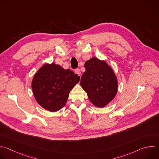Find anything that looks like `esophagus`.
<instances>
[{
    "instance_id": "34e87169",
    "label": "esophagus",
    "mask_w": 159,
    "mask_h": 159,
    "mask_svg": "<svg viewBox=\"0 0 159 159\" xmlns=\"http://www.w3.org/2000/svg\"><path fill=\"white\" fill-rule=\"evenodd\" d=\"M75 73L77 74V75H81V72H80V70L79 69H75Z\"/></svg>"
}]
</instances>
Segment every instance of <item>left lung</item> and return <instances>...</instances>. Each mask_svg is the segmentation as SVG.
<instances>
[{
	"instance_id": "left-lung-1",
	"label": "left lung",
	"mask_w": 159,
	"mask_h": 159,
	"mask_svg": "<svg viewBox=\"0 0 159 159\" xmlns=\"http://www.w3.org/2000/svg\"><path fill=\"white\" fill-rule=\"evenodd\" d=\"M85 71L80 84L94 106L102 108L112 101L117 94L118 82L116 75L105 60L93 57L86 61Z\"/></svg>"
}]
</instances>
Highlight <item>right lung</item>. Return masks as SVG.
Listing matches in <instances>:
<instances>
[{"instance_id": "add662e5", "label": "right lung", "mask_w": 159, "mask_h": 159, "mask_svg": "<svg viewBox=\"0 0 159 159\" xmlns=\"http://www.w3.org/2000/svg\"><path fill=\"white\" fill-rule=\"evenodd\" d=\"M80 76L55 63H44L34 75L31 82L36 102L44 109L57 112L64 107Z\"/></svg>"}]
</instances>
